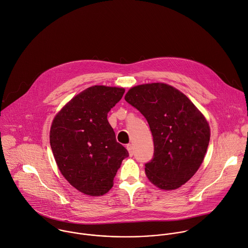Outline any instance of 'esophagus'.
Masks as SVG:
<instances>
[{
    "mask_svg": "<svg viewBox=\"0 0 248 248\" xmlns=\"http://www.w3.org/2000/svg\"><path fill=\"white\" fill-rule=\"evenodd\" d=\"M126 149H127V151H128V154H129V155H130V156H132V155H133V154H134V151H133V146H132L131 144H128V145L126 146Z\"/></svg>",
    "mask_w": 248,
    "mask_h": 248,
    "instance_id": "esophagus-1",
    "label": "esophagus"
}]
</instances>
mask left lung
Wrapping results in <instances>:
<instances>
[{
    "label": "left lung",
    "instance_id": "8db88e82",
    "mask_svg": "<svg viewBox=\"0 0 248 248\" xmlns=\"http://www.w3.org/2000/svg\"><path fill=\"white\" fill-rule=\"evenodd\" d=\"M124 99L150 125L155 153L145 166L149 181L163 190L187 183L200 168L211 138L209 123L192 101L165 83L132 87Z\"/></svg>",
    "mask_w": 248,
    "mask_h": 248
}]
</instances>
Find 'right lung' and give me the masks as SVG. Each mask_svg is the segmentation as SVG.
I'll list each match as a JSON object with an SVG mask.
<instances>
[{
  "instance_id": "add662e5",
  "label": "right lung",
  "mask_w": 248,
  "mask_h": 248,
  "mask_svg": "<svg viewBox=\"0 0 248 248\" xmlns=\"http://www.w3.org/2000/svg\"><path fill=\"white\" fill-rule=\"evenodd\" d=\"M124 91L92 86L72 97L52 122L50 146L57 166L64 179L86 195L107 193L122 161L128 156L107 120Z\"/></svg>"
}]
</instances>
